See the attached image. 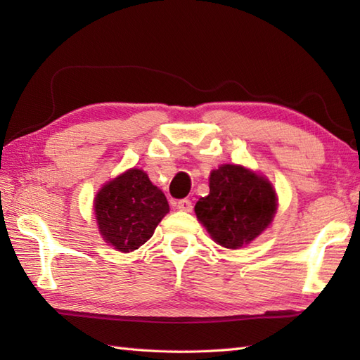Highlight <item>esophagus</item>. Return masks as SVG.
<instances>
[{"instance_id": "34e87169", "label": "esophagus", "mask_w": 360, "mask_h": 360, "mask_svg": "<svg viewBox=\"0 0 360 360\" xmlns=\"http://www.w3.org/2000/svg\"><path fill=\"white\" fill-rule=\"evenodd\" d=\"M176 207H178L182 212H192L193 204H192V201L187 200V198H186V200H179L178 202H176Z\"/></svg>"}]
</instances>
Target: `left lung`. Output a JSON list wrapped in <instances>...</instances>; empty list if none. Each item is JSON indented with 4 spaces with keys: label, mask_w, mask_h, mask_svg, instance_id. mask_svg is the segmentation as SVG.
<instances>
[{
    "label": "left lung",
    "mask_w": 360,
    "mask_h": 360,
    "mask_svg": "<svg viewBox=\"0 0 360 360\" xmlns=\"http://www.w3.org/2000/svg\"><path fill=\"white\" fill-rule=\"evenodd\" d=\"M210 192L195 205L198 219L218 244L238 249L271 224L277 198L271 182L241 165H221L210 173Z\"/></svg>",
    "instance_id": "1"
}]
</instances>
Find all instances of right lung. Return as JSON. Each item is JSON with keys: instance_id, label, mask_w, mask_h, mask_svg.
<instances>
[{"instance_id": "1", "label": "right lung", "mask_w": 360, "mask_h": 360, "mask_svg": "<svg viewBox=\"0 0 360 360\" xmlns=\"http://www.w3.org/2000/svg\"><path fill=\"white\" fill-rule=\"evenodd\" d=\"M94 210L106 243L120 252H133L151 238L168 213V202L147 173L131 168L102 187Z\"/></svg>"}]
</instances>
